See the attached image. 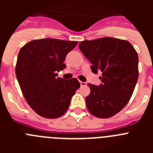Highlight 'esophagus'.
I'll return each instance as SVG.
<instances>
[{
  "mask_svg": "<svg viewBox=\"0 0 153 153\" xmlns=\"http://www.w3.org/2000/svg\"><path fill=\"white\" fill-rule=\"evenodd\" d=\"M79 83H80V85L82 86H86V83H85V82H82V81H80V82H79Z\"/></svg>",
  "mask_w": 153,
  "mask_h": 153,
  "instance_id": "esophagus-1",
  "label": "esophagus"
}]
</instances>
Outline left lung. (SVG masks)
I'll return each mask as SVG.
<instances>
[{"mask_svg": "<svg viewBox=\"0 0 153 153\" xmlns=\"http://www.w3.org/2000/svg\"><path fill=\"white\" fill-rule=\"evenodd\" d=\"M79 50L92 63L93 74L102 73L101 83H88L86 107L98 118H109L123 109L139 76L137 52L127 40L102 37L79 43Z\"/></svg>", "mask_w": 153, "mask_h": 153, "instance_id": "8db88e82", "label": "left lung"}]
</instances>
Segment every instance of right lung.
Segmentation results:
<instances>
[{
    "label": "right lung",
    "mask_w": 153,
    "mask_h": 153,
    "mask_svg": "<svg viewBox=\"0 0 153 153\" xmlns=\"http://www.w3.org/2000/svg\"><path fill=\"white\" fill-rule=\"evenodd\" d=\"M78 42L45 38L34 40L20 50L15 73L23 95L36 113L55 119L66 113L80 83L76 78L57 77L67 54Z\"/></svg>",
    "instance_id": "1"
}]
</instances>
